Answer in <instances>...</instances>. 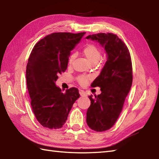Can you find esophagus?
<instances>
[{
  "label": "esophagus",
  "mask_w": 159,
  "mask_h": 159,
  "mask_svg": "<svg viewBox=\"0 0 159 159\" xmlns=\"http://www.w3.org/2000/svg\"><path fill=\"white\" fill-rule=\"evenodd\" d=\"M79 93H80V95L81 96H86V93H85V92H84L83 90H80V91H79Z\"/></svg>",
  "instance_id": "obj_1"
}]
</instances>
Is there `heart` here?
<instances>
[{
  "instance_id": "obj_1",
  "label": "heart",
  "mask_w": 159,
  "mask_h": 159,
  "mask_svg": "<svg viewBox=\"0 0 159 159\" xmlns=\"http://www.w3.org/2000/svg\"><path fill=\"white\" fill-rule=\"evenodd\" d=\"M83 54L85 56L87 59L91 63H96L100 60L101 57V52L100 50L94 44H88L83 49ZM75 59V55L72 54L68 60L69 65L72 63L73 61ZM90 79L89 76L81 75L77 77V81L79 82L80 85H85L88 80Z\"/></svg>"
}]
</instances>
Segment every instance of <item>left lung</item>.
<instances>
[{
  "mask_svg": "<svg viewBox=\"0 0 159 159\" xmlns=\"http://www.w3.org/2000/svg\"><path fill=\"white\" fill-rule=\"evenodd\" d=\"M86 39L96 41L104 48L107 61L100 75L91 86L100 87L101 93L89 98L91 105L87 111V124L97 132L110 129L122 110L125 99L133 83L131 57L122 40L113 33H100Z\"/></svg>",
  "mask_w": 159,
  "mask_h": 159,
  "instance_id": "8db88e82",
  "label": "left lung"
}]
</instances>
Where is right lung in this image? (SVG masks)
I'll use <instances>...</instances> for the list:
<instances>
[{
  "label": "right lung",
  "instance_id": "1",
  "mask_svg": "<svg viewBox=\"0 0 159 159\" xmlns=\"http://www.w3.org/2000/svg\"><path fill=\"white\" fill-rule=\"evenodd\" d=\"M85 32L53 33L36 43L26 66V85L36 119L43 127L59 129L66 123L74 102L80 97L72 87L63 93L55 85L67 69L70 51Z\"/></svg>",
  "mask_w": 159,
  "mask_h": 159
}]
</instances>
